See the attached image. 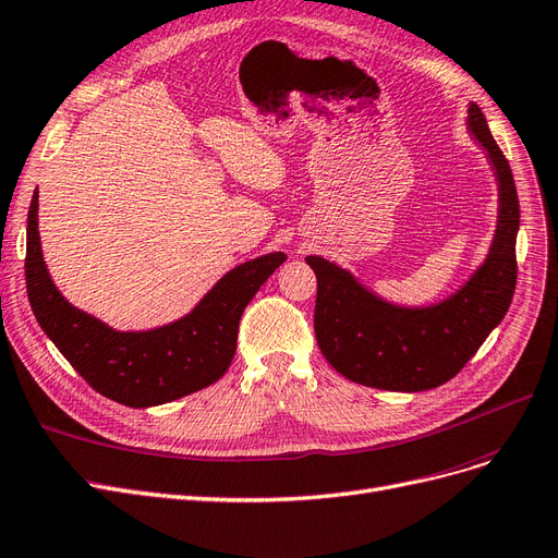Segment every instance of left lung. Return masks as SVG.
<instances>
[{
  "mask_svg": "<svg viewBox=\"0 0 558 558\" xmlns=\"http://www.w3.org/2000/svg\"><path fill=\"white\" fill-rule=\"evenodd\" d=\"M469 130L487 150L496 173L498 225L487 259L457 294L428 308H401L377 299L345 268L315 255L305 257L317 276V345L356 385L389 391L440 387L469 364L510 308L519 229L514 178L477 104L469 109Z\"/></svg>",
  "mask_w": 558,
  "mask_h": 558,
  "instance_id": "left-lung-1",
  "label": "left lung"
}]
</instances>
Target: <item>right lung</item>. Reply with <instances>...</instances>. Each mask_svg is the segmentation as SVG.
<instances>
[{"mask_svg": "<svg viewBox=\"0 0 558 558\" xmlns=\"http://www.w3.org/2000/svg\"><path fill=\"white\" fill-rule=\"evenodd\" d=\"M37 210L39 192H34L25 255L32 313L89 387L130 408L161 405L218 383L236 352L245 305L287 259L284 253H271L231 268L190 315L173 325L116 331L74 308L52 284L41 253Z\"/></svg>", "mask_w": 558, "mask_h": 558, "instance_id": "1", "label": "right lung"}]
</instances>
